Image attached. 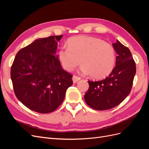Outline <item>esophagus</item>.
<instances>
[{
  "instance_id": "34e87169",
  "label": "esophagus",
  "mask_w": 149,
  "mask_h": 149,
  "mask_svg": "<svg viewBox=\"0 0 149 149\" xmlns=\"http://www.w3.org/2000/svg\"><path fill=\"white\" fill-rule=\"evenodd\" d=\"M81 79V78L79 77V76H73V81L74 83H77L78 81H79Z\"/></svg>"
}]
</instances>
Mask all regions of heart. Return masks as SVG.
<instances>
[{"label": "heart", "mask_w": 149, "mask_h": 149, "mask_svg": "<svg viewBox=\"0 0 149 149\" xmlns=\"http://www.w3.org/2000/svg\"><path fill=\"white\" fill-rule=\"evenodd\" d=\"M68 47H61L58 58L63 68L74 70L81 60V71L91 74L94 79H102L109 75L116 64V52L111 44L89 36L71 37L67 42Z\"/></svg>", "instance_id": "obj_1"}]
</instances>
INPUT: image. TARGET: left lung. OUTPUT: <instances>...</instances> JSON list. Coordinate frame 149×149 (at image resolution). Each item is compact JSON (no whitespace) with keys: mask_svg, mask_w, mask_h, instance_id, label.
<instances>
[{"mask_svg":"<svg viewBox=\"0 0 149 149\" xmlns=\"http://www.w3.org/2000/svg\"><path fill=\"white\" fill-rule=\"evenodd\" d=\"M118 56L116 66L105 79L91 81L84 95V100L93 109L104 111L123 102L131 91L136 73V63L129 49L119 40L112 44Z\"/></svg>","mask_w":149,"mask_h":149,"instance_id":"8db88e82","label":"left lung"}]
</instances>
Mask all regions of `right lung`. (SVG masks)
<instances>
[{
  "label": "right lung",
  "mask_w": 149,
  "mask_h": 149,
  "mask_svg": "<svg viewBox=\"0 0 149 149\" xmlns=\"http://www.w3.org/2000/svg\"><path fill=\"white\" fill-rule=\"evenodd\" d=\"M63 35L35 40L17 53L10 76L16 97L33 111L47 114L63 101L73 76L62 68L56 55Z\"/></svg>",
  "instance_id": "obj_1"
}]
</instances>
